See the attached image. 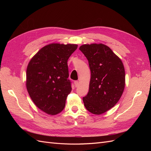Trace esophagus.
<instances>
[{"mask_svg": "<svg viewBox=\"0 0 151 151\" xmlns=\"http://www.w3.org/2000/svg\"><path fill=\"white\" fill-rule=\"evenodd\" d=\"M79 84V82H78V81H74V85H75V87H76V88H77V87H78Z\"/></svg>", "mask_w": 151, "mask_h": 151, "instance_id": "1", "label": "esophagus"}]
</instances>
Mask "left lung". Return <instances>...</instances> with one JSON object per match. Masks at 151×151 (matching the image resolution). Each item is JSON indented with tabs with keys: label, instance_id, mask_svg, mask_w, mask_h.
I'll return each instance as SVG.
<instances>
[{
	"label": "left lung",
	"instance_id": "obj_1",
	"mask_svg": "<svg viewBox=\"0 0 151 151\" xmlns=\"http://www.w3.org/2000/svg\"><path fill=\"white\" fill-rule=\"evenodd\" d=\"M89 62L91 80L89 92L83 97L86 108L101 115L119 101L125 85V68L121 59L106 45L86 44L80 47Z\"/></svg>",
	"mask_w": 151,
	"mask_h": 151
}]
</instances>
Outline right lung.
I'll return each instance as SVG.
<instances>
[{"label":"right lung","mask_w":151,"mask_h":151,"mask_svg":"<svg viewBox=\"0 0 151 151\" xmlns=\"http://www.w3.org/2000/svg\"><path fill=\"white\" fill-rule=\"evenodd\" d=\"M76 44L51 43L36 53L26 70V88L32 101L48 115L60 113L72 90L68 79V59Z\"/></svg>","instance_id":"right-lung-1"}]
</instances>
